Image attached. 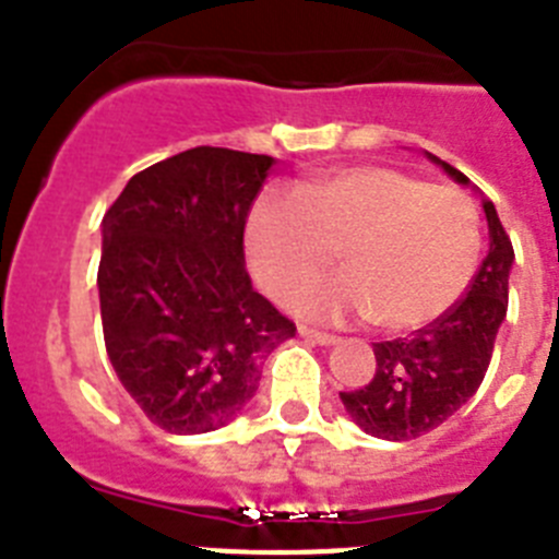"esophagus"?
I'll list each match as a JSON object with an SVG mask.
<instances>
[{
	"label": "esophagus",
	"mask_w": 559,
	"mask_h": 559,
	"mask_svg": "<svg viewBox=\"0 0 559 559\" xmlns=\"http://www.w3.org/2000/svg\"><path fill=\"white\" fill-rule=\"evenodd\" d=\"M299 335L308 341H313V344H322V347H330V344H335V335L333 333H322V330H313L308 328V324H299Z\"/></svg>",
	"instance_id": "34e87169"
}]
</instances>
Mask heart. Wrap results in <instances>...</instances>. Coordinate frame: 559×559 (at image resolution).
Returning <instances> with one entry per match:
<instances>
[{"label":"heart","mask_w":559,"mask_h":559,"mask_svg":"<svg viewBox=\"0 0 559 559\" xmlns=\"http://www.w3.org/2000/svg\"><path fill=\"white\" fill-rule=\"evenodd\" d=\"M342 254L348 274L296 296L316 319L372 316L392 333L433 322L459 302L481 257V221L462 190L394 167H344L265 192L246 218L251 274L274 299L314 282Z\"/></svg>","instance_id":"heart-1"}]
</instances>
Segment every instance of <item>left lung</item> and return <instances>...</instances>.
<instances>
[{
	"mask_svg": "<svg viewBox=\"0 0 559 559\" xmlns=\"http://www.w3.org/2000/svg\"><path fill=\"white\" fill-rule=\"evenodd\" d=\"M448 176L467 185V176L431 156ZM490 251L478 265L467 294L453 308L408 338L374 344V378L364 389L341 392L349 417L372 437L408 442L442 426L481 386L492 347L510 305V269L515 263L510 235L492 201H484Z\"/></svg>",
	"mask_w": 559,
	"mask_h": 559,
	"instance_id": "obj_1",
	"label": "left lung"
}]
</instances>
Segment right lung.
I'll return each instance as SVG.
<instances>
[{
  "label": "right lung",
  "mask_w": 559,
  "mask_h": 559,
  "mask_svg": "<svg viewBox=\"0 0 559 559\" xmlns=\"http://www.w3.org/2000/svg\"><path fill=\"white\" fill-rule=\"evenodd\" d=\"M271 156L190 147L136 173L103 215L97 269L114 372L153 426L206 433L254 397L296 328L251 288L243 229Z\"/></svg>",
  "instance_id": "1"
}]
</instances>
